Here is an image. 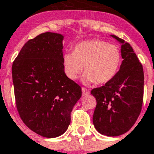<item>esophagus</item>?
<instances>
[{
  "instance_id": "obj_1",
  "label": "esophagus",
  "mask_w": 154,
  "mask_h": 154,
  "mask_svg": "<svg viewBox=\"0 0 154 154\" xmlns=\"http://www.w3.org/2000/svg\"><path fill=\"white\" fill-rule=\"evenodd\" d=\"M82 94H83L84 96H85V95H88V94H89V90L87 89V88H82Z\"/></svg>"
}]
</instances>
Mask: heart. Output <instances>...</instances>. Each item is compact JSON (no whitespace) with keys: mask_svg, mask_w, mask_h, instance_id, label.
I'll return each instance as SVG.
<instances>
[{"mask_svg":"<svg viewBox=\"0 0 154 154\" xmlns=\"http://www.w3.org/2000/svg\"><path fill=\"white\" fill-rule=\"evenodd\" d=\"M121 60V51L116 45L103 40H88L75 45L73 53L65 54L62 62L69 79L75 80L84 66L85 84H105L116 75Z\"/></svg>","mask_w":154,"mask_h":154,"instance_id":"heart-1","label":"heart"}]
</instances>
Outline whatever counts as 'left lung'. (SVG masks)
<instances>
[{
	"mask_svg": "<svg viewBox=\"0 0 154 154\" xmlns=\"http://www.w3.org/2000/svg\"><path fill=\"white\" fill-rule=\"evenodd\" d=\"M122 44L119 71L91 94L97 101L93 116L94 127L106 136H119L130 131L140 114L143 97V69L128 42L111 35Z\"/></svg>",
	"mask_w": 154,
	"mask_h": 154,
	"instance_id": "1",
	"label": "left lung"
}]
</instances>
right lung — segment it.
Segmentation results:
<instances>
[{
	"instance_id": "1",
	"label": "right lung",
	"mask_w": 154,
	"mask_h": 154,
	"mask_svg": "<svg viewBox=\"0 0 154 154\" xmlns=\"http://www.w3.org/2000/svg\"><path fill=\"white\" fill-rule=\"evenodd\" d=\"M64 36L47 32L23 45L12 65L15 103L31 131L47 138L64 134L80 98V86L64 71Z\"/></svg>"
}]
</instances>
